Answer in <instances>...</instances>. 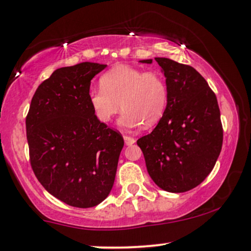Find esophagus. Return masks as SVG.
<instances>
[{"mask_svg": "<svg viewBox=\"0 0 251 251\" xmlns=\"http://www.w3.org/2000/svg\"><path fill=\"white\" fill-rule=\"evenodd\" d=\"M124 141H125V144H126V145H132V144L135 143V138L132 137V136H127V135H125V136H124Z\"/></svg>", "mask_w": 251, "mask_h": 251, "instance_id": "1", "label": "esophagus"}]
</instances>
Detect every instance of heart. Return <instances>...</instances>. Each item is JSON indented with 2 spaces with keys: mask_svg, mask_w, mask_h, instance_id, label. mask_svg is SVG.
Listing matches in <instances>:
<instances>
[{
  "mask_svg": "<svg viewBox=\"0 0 251 251\" xmlns=\"http://www.w3.org/2000/svg\"><path fill=\"white\" fill-rule=\"evenodd\" d=\"M100 87L89 91V102L99 122L109 123L121 111L119 125L135 129L158 124L166 111L168 87L156 71L118 65L100 77Z\"/></svg>",
  "mask_w": 251,
  "mask_h": 251,
  "instance_id": "1",
  "label": "heart"
}]
</instances>
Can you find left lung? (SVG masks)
<instances>
[{
	"label": "left lung",
	"mask_w": 251,
	"mask_h": 251,
	"mask_svg": "<svg viewBox=\"0 0 251 251\" xmlns=\"http://www.w3.org/2000/svg\"><path fill=\"white\" fill-rule=\"evenodd\" d=\"M166 76L168 103L158 125L137 140L148 173L160 188L184 193L204 181L222 149L215 93L194 67L155 57ZM141 63L151 64L152 59Z\"/></svg>",
	"instance_id": "obj_1"
}]
</instances>
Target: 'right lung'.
I'll return each mask as SVG.
<instances>
[{
  "instance_id": "add662e5",
  "label": "right lung",
  "mask_w": 251,
  "mask_h": 251,
  "mask_svg": "<svg viewBox=\"0 0 251 251\" xmlns=\"http://www.w3.org/2000/svg\"><path fill=\"white\" fill-rule=\"evenodd\" d=\"M107 65L61 67L37 88L25 118L30 164L50 195L93 207L113 188L124 138L99 122L89 102L91 80Z\"/></svg>"
}]
</instances>
